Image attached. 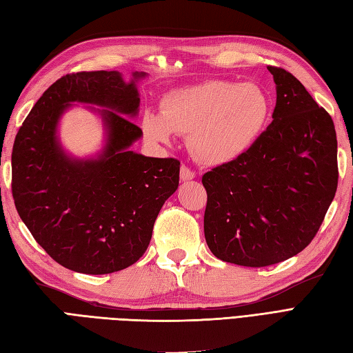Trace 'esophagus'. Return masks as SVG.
Returning <instances> with one entry per match:
<instances>
[{
    "label": "esophagus",
    "instance_id": "obj_1",
    "mask_svg": "<svg viewBox=\"0 0 353 353\" xmlns=\"http://www.w3.org/2000/svg\"><path fill=\"white\" fill-rule=\"evenodd\" d=\"M179 176H181L183 181H188V179H193L196 176V172L188 166L183 165L181 169H179Z\"/></svg>",
    "mask_w": 353,
    "mask_h": 353
}]
</instances>
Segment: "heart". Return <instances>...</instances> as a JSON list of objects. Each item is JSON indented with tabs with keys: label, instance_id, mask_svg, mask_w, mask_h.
Segmentation results:
<instances>
[{
	"label": "heart",
	"instance_id": "1",
	"mask_svg": "<svg viewBox=\"0 0 353 353\" xmlns=\"http://www.w3.org/2000/svg\"><path fill=\"white\" fill-rule=\"evenodd\" d=\"M271 101L261 85L211 79L172 90L160 101V115L145 112L142 130L156 142L172 133L188 134L193 156L220 165L244 154L268 123Z\"/></svg>",
	"mask_w": 353,
	"mask_h": 353
}]
</instances>
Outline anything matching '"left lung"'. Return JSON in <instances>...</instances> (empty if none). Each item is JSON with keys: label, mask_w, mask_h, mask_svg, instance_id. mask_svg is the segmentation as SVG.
Returning a JSON list of instances; mask_svg holds the SVG:
<instances>
[{"label": "left lung", "mask_w": 353, "mask_h": 353, "mask_svg": "<svg viewBox=\"0 0 353 353\" xmlns=\"http://www.w3.org/2000/svg\"><path fill=\"white\" fill-rule=\"evenodd\" d=\"M268 70L277 85L272 123L244 154L202 176L206 244L220 261L252 268L303 252L339 184L331 115L294 74Z\"/></svg>", "instance_id": "1"}]
</instances>
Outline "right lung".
Returning <instances> with one entry per match:
<instances>
[{
  "label": "right lung",
  "mask_w": 353,
  "mask_h": 353,
  "mask_svg": "<svg viewBox=\"0 0 353 353\" xmlns=\"http://www.w3.org/2000/svg\"><path fill=\"white\" fill-rule=\"evenodd\" d=\"M143 76L136 73L134 77ZM70 101L106 105L105 154L97 161L68 159L59 148L57 118ZM134 82L118 72H77L43 92L16 134L12 194L19 217L55 262L82 274H110L139 261L154 221L179 183L176 159L128 151L142 130Z\"/></svg>",
  "instance_id": "obj_1"
}]
</instances>
